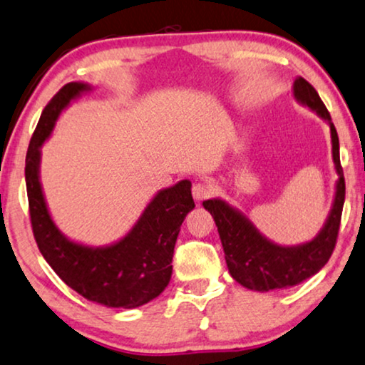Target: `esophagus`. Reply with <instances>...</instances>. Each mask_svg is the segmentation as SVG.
Wrapping results in <instances>:
<instances>
[{"instance_id":"obj_1","label":"esophagus","mask_w":365,"mask_h":365,"mask_svg":"<svg viewBox=\"0 0 365 365\" xmlns=\"http://www.w3.org/2000/svg\"><path fill=\"white\" fill-rule=\"evenodd\" d=\"M213 193V187L210 185V183H195L192 188V195L195 200H203V198L210 197Z\"/></svg>"}]
</instances>
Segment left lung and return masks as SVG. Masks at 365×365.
<instances>
[{
  "mask_svg": "<svg viewBox=\"0 0 365 365\" xmlns=\"http://www.w3.org/2000/svg\"><path fill=\"white\" fill-rule=\"evenodd\" d=\"M294 98L300 105L315 111L327 121L332 138V160L339 178L335 182V195L324 227L312 240L299 245H279L262 235L249 217L225 200L212 198L203 202L205 210L215 220L220 235L225 262L230 275L245 289L269 292L275 289H289L317 274L332 255L337 232L341 225L346 182L339 157V137L327 108L309 81L297 76L294 81Z\"/></svg>",
  "mask_w": 365,
  "mask_h": 365,
  "instance_id": "obj_1",
  "label": "left lung"
}]
</instances>
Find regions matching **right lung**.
<instances>
[{"mask_svg": "<svg viewBox=\"0 0 365 365\" xmlns=\"http://www.w3.org/2000/svg\"><path fill=\"white\" fill-rule=\"evenodd\" d=\"M93 90L83 81L63 86L45 106L26 153V192L33 235L58 277L81 297L105 307L137 309L158 297L172 277L175 242L193 210L192 182L182 180L150 200L130 232L113 244L93 247L75 242L53 222L40 182L41 147L71 101Z\"/></svg>", "mask_w": 365, "mask_h": 365, "instance_id": "add662e5", "label": "right lung"}]
</instances>
